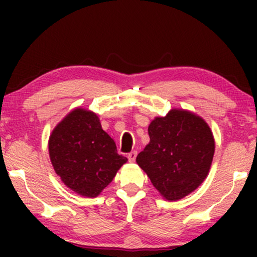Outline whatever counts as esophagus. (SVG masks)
Returning <instances> with one entry per match:
<instances>
[{"label": "esophagus", "mask_w": 257, "mask_h": 257, "mask_svg": "<svg viewBox=\"0 0 257 257\" xmlns=\"http://www.w3.org/2000/svg\"><path fill=\"white\" fill-rule=\"evenodd\" d=\"M137 151H132V152H130L128 154H127V158H128V161L130 163H135L136 161V158H137Z\"/></svg>", "instance_id": "34e87169"}]
</instances>
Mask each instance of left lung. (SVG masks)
I'll use <instances>...</instances> for the list:
<instances>
[{"label":"left lung","mask_w":257,"mask_h":257,"mask_svg":"<svg viewBox=\"0 0 257 257\" xmlns=\"http://www.w3.org/2000/svg\"><path fill=\"white\" fill-rule=\"evenodd\" d=\"M149 136L137 164L154 187L170 201L195 191L208 175L215 151L208 124L195 113L173 108L151 121Z\"/></svg>","instance_id":"8db88e82"}]
</instances>
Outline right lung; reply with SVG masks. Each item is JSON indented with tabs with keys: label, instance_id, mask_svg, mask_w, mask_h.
<instances>
[{
	"label": "right lung",
	"instance_id": "right-lung-1",
	"mask_svg": "<svg viewBox=\"0 0 257 257\" xmlns=\"http://www.w3.org/2000/svg\"><path fill=\"white\" fill-rule=\"evenodd\" d=\"M49 154L62 181L87 198L99 195L127 161L118 154L97 114L84 108H75L54 128Z\"/></svg>",
	"mask_w": 257,
	"mask_h": 257
}]
</instances>
